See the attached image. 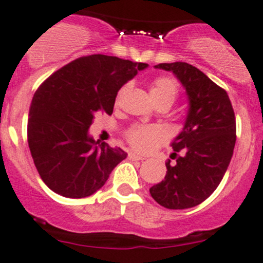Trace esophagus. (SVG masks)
I'll list each match as a JSON object with an SVG mask.
<instances>
[{"instance_id":"obj_1","label":"esophagus","mask_w":263,"mask_h":263,"mask_svg":"<svg viewBox=\"0 0 263 263\" xmlns=\"http://www.w3.org/2000/svg\"><path fill=\"white\" fill-rule=\"evenodd\" d=\"M127 158H128V160H132V161H135V160H145V158L144 156H140V155H136V154H134V153H129L128 155H127Z\"/></svg>"}]
</instances>
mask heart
<instances>
[{
    "label": "heart",
    "mask_w": 263,
    "mask_h": 263,
    "mask_svg": "<svg viewBox=\"0 0 263 263\" xmlns=\"http://www.w3.org/2000/svg\"><path fill=\"white\" fill-rule=\"evenodd\" d=\"M150 94L154 103L165 102L172 105L178 97V85L169 76H159L150 84ZM124 136L129 146L139 153H150L166 140L165 132L158 126H134Z\"/></svg>",
    "instance_id": "obj_1"
}]
</instances>
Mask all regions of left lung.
<instances>
[{"instance_id":"left-lung-1","label":"left lung","mask_w":263,"mask_h":263,"mask_svg":"<svg viewBox=\"0 0 263 263\" xmlns=\"http://www.w3.org/2000/svg\"><path fill=\"white\" fill-rule=\"evenodd\" d=\"M155 67L173 71L185 87L190 109L172 144L176 165L166 161L165 178L150 188V195L164 208L183 210L203 202L221 182L237 140L234 109L227 91L195 66L173 62Z\"/></svg>"}]
</instances>
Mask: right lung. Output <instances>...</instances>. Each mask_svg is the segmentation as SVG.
Here are the masks:
<instances>
[{"instance_id":"right-lung-1","label":"right lung","mask_w":263,"mask_h":263,"mask_svg":"<svg viewBox=\"0 0 263 263\" xmlns=\"http://www.w3.org/2000/svg\"><path fill=\"white\" fill-rule=\"evenodd\" d=\"M146 63L105 54L76 58L42 82L31 100L28 144L42 181L58 195L84 198L103 187L127 154L87 135L97 113L112 115L122 85Z\"/></svg>"}]
</instances>
